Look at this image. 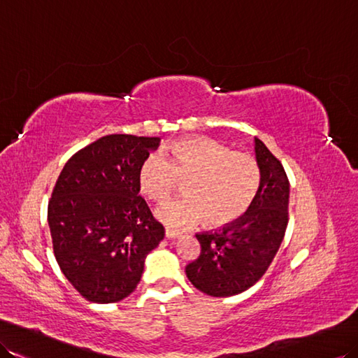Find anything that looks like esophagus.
I'll use <instances>...</instances> for the list:
<instances>
[{"label": "esophagus", "mask_w": 358, "mask_h": 358, "mask_svg": "<svg viewBox=\"0 0 358 358\" xmlns=\"http://www.w3.org/2000/svg\"><path fill=\"white\" fill-rule=\"evenodd\" d=\"M165 237H167V238H178V237H180V232L167 228V229H165Z\"/></svg>", "instance_id": "obj_1"}]
</instances>
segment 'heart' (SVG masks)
Listing matches in <instances>:
<instances>
[{"label":"heart","instance_id":"b5f03b06","mask_svg":"<svg viewBox=\"0 0 358 358\" xmlns=\"http://www.w3.org/2000/svg\"><path fill=\"white\" fill-rule=\"evenodd\" d=\"M185 179L187 196L156 208V217L171 228H188L203 219L208 226L229 224L245 214L261 184L254 156L234 152L211 138L193 136L153 152L138 170L139 191L150 200L167 199Z\"/></svg>","mask_w":358,"mask_h":358}]
</instances>
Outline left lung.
I'll use <instances>...</instances> for the list:
<instances>
[{"label": "left lung", "mask_w": 358, "mask_h": 358, "mask_svg": "<svg viewBox=\"0 0 358 358\" xmlns=\"http://www.w3.org/2000/svg\"><path fill=\"white\" fill-rule=\"evenodd\" d=\"M261 184L250 208L222 229L196 234L200 255L185 267L197 290L215 298L250 289L266 273L289 223L290 184L282 164L255 138Z\"/></svg>", "instance_id": "left-lung-1"}]
</instances>
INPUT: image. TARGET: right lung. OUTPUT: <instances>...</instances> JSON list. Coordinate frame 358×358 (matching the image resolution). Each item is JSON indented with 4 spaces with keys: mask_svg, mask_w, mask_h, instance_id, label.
<instances>
[{
    "mask_svg": "<svg viewBox=\"0 0 358 358\" xmlns=\"http://www.w3.org/2000/svg\"><path fill=\"white\" fill-rule=\"evenodd\" d=\"M161 138L106 135L68 159L48 202L57 264L95 303L127 298L141 281L145 257L164 238L139 196L138 170Z\"/></svg>",
    "mask_w": 358,
    "mask_h": 358,
    "instance_id": "right-lung-1",
    "label": "right lung"
}]
</instances>
